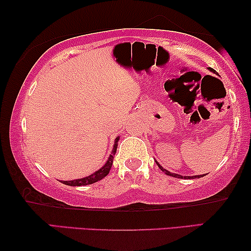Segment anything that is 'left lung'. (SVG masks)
Returning a JSON list of instances; mask_svg holds the SVG:
<instances>
[{"label": "left lung", "mask_w": 251, "mask_h": 251, "mask_svg": "<svg viewBox=\"0 0 251 251\" xmlns=\"http://www.w3.org/2000/svg\"><path fill=\"white\" fill-rule=\"evenodd\" d=\"M210 71L214 72V70H212V68H210ZM156 163H157V162H156ZM157 166H159L160 169L162 170L164 174L168 175V176H173V177H176V178H183V177H184V178H186V179H192V178H200V177H202L201 175H200V176H180V175H177V174H171L170 171H168V170L164 169V168H163L162 166H160L159 163H157ZM203 176H204V175H203Z\"/></svg>", "instance_id": "1"}]
</instances>
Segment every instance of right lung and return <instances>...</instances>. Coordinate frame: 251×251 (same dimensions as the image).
I'll list each match as a JSON object with an SVG mask.
<instances>
[{
    "label": "right lung",
    "instance_id": "1",
    "mask_svg": "<svg viewBox=\"0 0 251 251\" xmlns=\"http://www.w3.org/2000/svg\"><path fill=\"white\" fill-rule=\"evenodd\" d=\"M120 137L115 139L114 142V146H113V151H112V154L109 155L107 162H106L104 166H102L100 169L96 171L90 176L88 177H84V178H80V179H74V180H63V184L65 185H70V186H83V185H89V184H94L96 181L98 180H101L102 178L106 177L109 173V170H111L112 168V164H113V159H114V155L116 153V149H118V142H119Z\"/></svg>",
    "mask_w": 251,
    "mask_h": 251
}]
</instances>
